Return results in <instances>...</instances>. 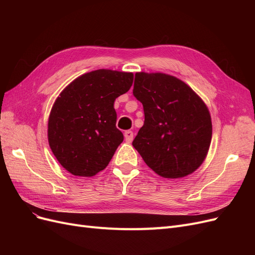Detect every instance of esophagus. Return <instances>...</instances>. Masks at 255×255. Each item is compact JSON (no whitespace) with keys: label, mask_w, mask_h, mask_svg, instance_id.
Returning a JSON list of instances; mask_svg holds the SVG:
<instances>
[{"label":"esophagus","mask_w":255,"mask_h":255,"mask_svg":"<svg viewBox=\"0 0 255 255\" xmlns=\"http://www.w3.org/2000/svg\"><path fill=\"white\" fill-rule=\"evenodd\" d=\"M133 137H134V133L132 132V130H126V132H125V138H126V140L128 142H132Z\"/></svg>","instance_id":"esophagus-1"}]
</instances>
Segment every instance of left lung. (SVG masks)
<instances>
[{
    "instance_id": "1",
    "label": "left lung",
    "mask_w": 255,
    "mask_h": 255,
    "mask_svg": "<svg viewBox=\"0 0 255 255\" xmlns=\"http://www.w3.org/2000/svg\"><path fill=\"white\" fill-rule=\"evenodd\" d=\"M133 95L144 113L133 146L144 163L168 179L194 172L212 140V120L204 102L188 85L164 73H136Z\"/></svg>"
}]
</instances>
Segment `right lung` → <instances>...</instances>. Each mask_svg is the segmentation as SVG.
Here are the masks:
<instances>
[{
    "mask_svg": "<svg viewBox=\"0 0 255 255\" xmlns=\"http://www.w3.org/2000/svg\"><path fill=\"white\" fill-rule=\"evenodd\" d=\"M133 79V73L100 69L74 80L56 99L48 137L53 154L67 171L92 176L109 165L123 141L114 103L129 90Z\"/></svg>",
    "mask_w": 255,
    "mask_h": 255,
    "instance_id": "add662e5",
    "label": "right lung"
}]
</instances>
